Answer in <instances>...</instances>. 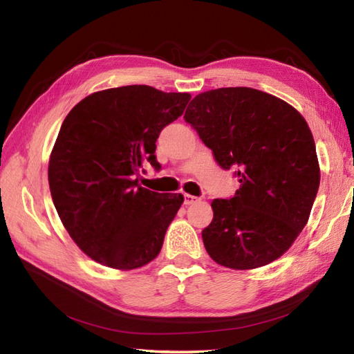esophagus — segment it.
Returning a JSON list of instances; mask_svg holds the SVG:
<instances>
[{
    "mask_svg": "<svg viewBox=\"0 0 354 354\" xmlns=\"http://www.w3.org/2000/svg\"><path fill=\"white\" fill-rule=\"evenodd\" d=\"M196 202H199V198H196V196H193V194H184V204L185 205H193V204H196Z\"/></svg>",
    "mask_w": 354,
    "mask_h": 354,
    "instance_id": "34e87169",
    "label": "esophagus"
}]
</instances>
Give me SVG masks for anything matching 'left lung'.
Segmentation results:
<instances>
[{
    "label": "left lung",
    "mask_w": 354,
    "mask_h": 354,
    "mask_svg": "<svg viewBox=\"0 0 354 354\" xmlns=\"http://www.w3.org/2000/svg\"><path fill=\"white\" fill-rule=\"evenodd\" d=\"M185 122L240 183L230 199H213L202 231L205 250L231 269H254L289 250L309 221L319 189L312 132L299 112L252 88H219L194 97Z\"/></svg>",
    "instance_id": "1"
}]
</instances>
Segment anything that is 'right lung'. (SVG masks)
<instances>
[{"label": "right lung", "instance_id": "1", "mask_svg": "<svg viewBox=\"0 0 354 354\" xmlns=\"http://www.w3.org/2000/svg\"><path fill=\"white\" fill-rule=\"evenodd\" d=\"M192 95L147 85L104 89L66 115L53 147L48 184L56 212L77 246L114 269H135L161 251L183 194L138 185L142 164L160 169L156 140Z\"/></svg>", "mask_w": 354, "mask_h": 354}]
</instances>
